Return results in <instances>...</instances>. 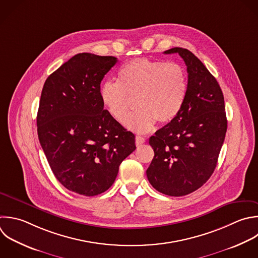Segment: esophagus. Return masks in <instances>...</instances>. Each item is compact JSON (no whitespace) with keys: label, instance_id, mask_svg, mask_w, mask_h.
Wrapping results in <instances>:
<instances>
[{"label":"esophagus","instance_id":"34e87169","mask_svg":"<svg viewBox=\"0 0 258 258\" xmlns=\"http://www.w3.org/2000/svg\"><path fill=\"white\" fill-rule=\"evenodd\" d=\"M144 142H145V139H144L143 137H141V136H136V138H135L136 146H140V145H142Z\"/></svg>","mask_w":258,"mask_h":258}]
</instances>
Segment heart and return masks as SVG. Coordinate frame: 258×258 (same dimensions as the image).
I'll list each match as a JSON object with an SVG mask.
<instances>
[{
	"instance_id": "heart-1",
	"label": "heart",
	"mask_w": 258,
	"mask_h": 258,
	"mask_svg": "<svg viewBox=\"0 0 258 258\" xmlns=\"http://www.w3.org/2000/svg\"><path fill=\"white\" fill-rule=\"evenodd\" d=\"M187 81L184 69L176 62L140 57L123 64L118 71V83L107 81L100 88V99L108 113L124 123L137 98L140 109L125 121L136 133L151 131L156 122L166 124L180 112L186 97Z\"/></svg>"
}]
</instances>
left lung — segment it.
I'll use <instances>...</instances> for the list:
<instances>
[{"label": "left lung", "instance_id": "left-lung-1", "mask_svg": "<svg viewBox=\"0 0 258 258\" xmlns=\"http://www.w3.org/2000/svg\"><path fill=\"white\" fill-rule=\"evenodd\" d=\"M186 66L187 92L178 115L149 138L154 157L146 170L158 191L180 197L201 187L212 175L223 145L227 119L222 90L189 50L174 47Z\"/></svg>", "mask_w": 258, "mask_h": 258}]
</instances>
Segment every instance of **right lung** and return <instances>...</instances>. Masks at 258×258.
Masks as SVG:
<instances>
[{
	"instance_id": "1",
	"label": "right lung",
	"mask_w": 258,
	"mask_h": 258,
	"mask_svg": "<svg viewBox=\"0 0 258 258\" xmlns=\"http://www.w3.org/2000/svg\"><path fill=\"white\" fill-rule=\"evenodd\" d=\"M114 56L79 53L52 73L37 113L39 142L57 180L91 197L115 181L121 162L135 149V136L116 121L100 99L101 82Z\"/></svg>"
}]
</instances>
